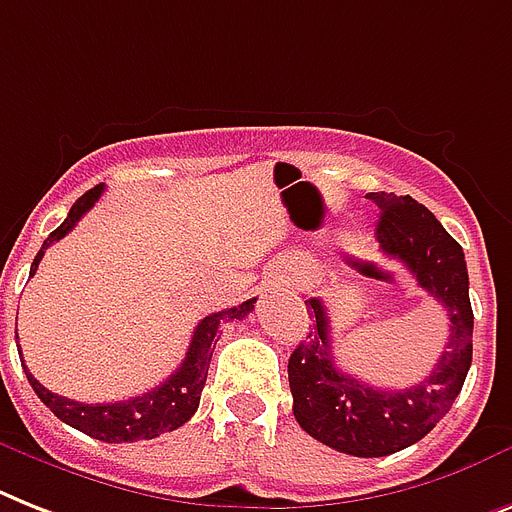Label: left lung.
Wrapping results in <instances>:
<instances>
[{"instance_id":"1","label":"left lung","mask_w":512,"mask_h":512,"mask_svg":"<svg viewBox=\"0 0 512 512\" xmlns=\"http://www.w3.org/2000/svg\"><path fill=\"white\" fill-rule=\"evenodd\" d=\"M368 199L381 210L376 236L386 260L405 265L450 315L447 347L421 384L378 389L336 365L326 307L310 297L315 323L289 357V386L294 418L313 439L355 458H384L421 442L460 394L473 357V310L463 247L429 207L392 191H371Z\"/></svg>"}]
</instances>
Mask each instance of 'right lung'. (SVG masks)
I'll list each match as a JSON object with an SVG mask.
<instances>
[{
  "label": "right lung",
  "instance_id": "right-lung-1",
  "mask_svg": "<svg viewBox=\"0 0 512 512\" xmlns=\"http://www.w3.org/2000/svg\"><path fill=\"white\" fill-rule=\"evenodd\" d=\"M102 191H105V186L99 184L86 191L83 197L76 199V205L70 207L68 218L62 220L60 226L54 228L52 234L44 239L39 255L33 257L31 276L39 268L44 249L52 247L54 242H60L68 231H73L78 220L89 213L94 202L102 197ZM252 307H255V299H247L242 305L228 307V310H220V313H210L205 321H199V326L194 328L189 352H186L181 368H176L173 376L165 378L160 386H155L152 392L141 394V397H131V400L123 402H107V405H86V402L68 400V397L49 392L47 386L39 384L26 368L28 384L33 386V392L39 394V400L62 423H68V426L83 431V434L94 436L99 442L120 444L155 439L160 434L176 431L178 426H184L191 415L197 413L199 397H202V389H205L207 368H210V357H213L215 342H218L220 326L228 321H242V318H247L252 313ZM15 339H18V331H15Z\"/></svg>",
  "mask_w": 512,
  "mask_h": 512
}]
</instances>
